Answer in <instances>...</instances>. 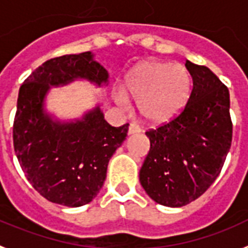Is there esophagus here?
Returning <instances> with one entry per match:
<instances>
[{
  "label": "esophagus",
  "mask_w": 248,
  "mask_h": 248,
  "mask_svg": "<svg viewBox=\"0 0 248 248\" xmlns=\"http://www.w3.org/2000/svg\"><path fill=\"white\" fill-rule=\"evenodd\" d=\"M138 133H140V129H139L138 126L134 125V124H130V125H129L128 136H134V134H138Z\"/></svg>",
  "instance_id": "obj_1"
}]
</instances>
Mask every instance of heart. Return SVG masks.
<instances>
[{"label":"heart","mask_w":248,"mask_h":248,"mask_svg":"<svg viewBox=\"0 0 248 248\" xmlns=\"http://www.w3.org/2000/svg\"><path fill=\"white\" fill-rule=\"evenodd\" d=\"M191 93L193 77L185 65L147 59L126 73L123 90H115L114 97L120 105H128L130 97L144 124L161 126L185 110Z\"/></svg>","instance_id":"1"}]
</instances>
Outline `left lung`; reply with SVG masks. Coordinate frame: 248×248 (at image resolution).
Instances as JSON below:
<instances>
[{"instance_id":"1","label":"left lung","mask_w":248,"mask_h":248,"mask_svg":"<svg viewBox=\"0 0 248 248\" xmlns=\"http://www.w3.org/2000/svg\"><path fill=\"white\" fill-rule=\"evenodd\" d=\"M193 93L181 114L149 130L151 148L139 181L152 200L180 208L205 193L219 175L232 142L230 91L205 65L186 61Z\"/></svg>"}]
</instances>
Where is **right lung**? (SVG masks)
Returning <instances> with one entry per match:
<instances>
[{
    "label": "right lung",
    "instance_id": "add662e5",
    "mask_svg": "<svg viewBox=\"0 0 248 248\" xmlns=\"http://www.w3.org/2000/svg\"><path fill=\"white\" fill-rule=\"evenodd\" d=\"M76 81L100 89L109 85V75L91 52L49 59L20 87L14 123L15 153L28 181L46 200L69 208L95 199L129 126L108 124L99 104L72 119L49 111L53 87Z\"/></svg>",
    "mask_w": 248,
    "mask_h": 248
}]
</instances>
